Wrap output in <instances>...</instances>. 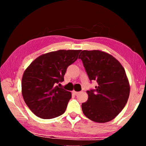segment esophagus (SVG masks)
Instances as JSON below:
<instances>
[{"label": "esophagus", "instance_id": "1", "mask_svg": "<svg viewBox=\"0 0 146 146\" xmlns=\"http://www.w3.org/2000/svg\"><path fill=\"white\" fill-rule=\"evenodd\" d=\"M79 93H80V92H76V91H73V94H74L75 95H77Z\"/></svg>", "mask_w": 146, "mask_h": 146}]
</instances>
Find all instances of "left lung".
Here are the masks:
<instances>
[{
	"label": "left lung",
	"instance_id": "8db88e82",
	"mask_svg": "<svg viewBox=\"0 0 146 146\" xmlns=\"http://www.w3.org/2000/svg\"><path fill=\"white\" fill-rule=\"evenodd\" d=\"M78 58L90 82L98 84L87 91L88 100L82 104L84 114L96 122L111 121L121 112L129 98L130 88L124 69L113 56L98 50H83Z\"/></svg>",
	"mask_w": 146,
	"mask_h": 146
}]
</instances>
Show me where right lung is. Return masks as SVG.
Wrapping results in <instances>:
<instances>
[{"mask_svg":"<svg viewBox=\"0 0 146 146\" xmlns=\"http://www.w3.org/2000/svg\"><path fill=\"white\" fill-rule=\"evenodd\" d=\"M80 51L58 50L44 54L24 71L23 97L36 116L51 119L65 112L71 93L58 86L64 80L68 67L77 60Z\"/></svg>","mask_w":146,"mask_h":146,"instance_id":"right-lung-1","label":"right lung"}]
</instances>
